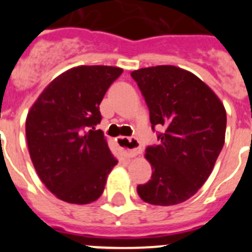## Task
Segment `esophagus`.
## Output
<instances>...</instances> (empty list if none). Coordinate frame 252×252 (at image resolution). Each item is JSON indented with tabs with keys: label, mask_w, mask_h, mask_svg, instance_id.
<instances>
[{
	"label": "esophagus",
	"mask_w": 252,
	"mask_h": 252,
	"mask_svg": "<svg viewBox=\"0 0 252 252\" xmlns=\"http://www.w3.org/2000/svg\"><path fill=\"white\" fill-rule=\"evenodd\" d=\"M117 145L126 153L128 158H135L141 153V146L140 141L135 137H119L117 139Z\"/></svg>",
	"instance_id": "34e87169"
}]
</instances>
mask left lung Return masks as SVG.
Masks as SVG:
<instances>
[{
	"mask_svg": "<svg viewBox=\"0 0 252 252\" xmlns=\"http://www.w3.org/2000/svg\"><path fill=\"white\" fill-rule=\"evenodd\" d=\"M150 112L151 127L162 126L160 145L145 158L153 174L137 186L140 198L154 206H174L198 192L213 170L226 135V110L204 82L174 65L133 70Z\"/></svg>",
	"mask_w": 252,
	"mask_h": 252,
	"instance_id": "obj_1",
	"label": "left lung"
}]
</instances>
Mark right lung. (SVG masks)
Wrapping results in <instances>:
<instances>
[{
    "mask_svg": "<svg viewBox=\"0 0 252 252\" xmlns=\"http://www.w3.org/2000/svg\"><path fill=\"white\" fill-rule=\"evenodd\" d=\"M122 72L108 65L69 69L49 83L29 111L31 161L44 186L66 203L98 199L117 164L94 126L102 120L99 104L107 90Z\"/></svg>",
    "mask_w": 252,
    "mask_h": 252,
    "instance_id": "right-lung-1",
    "label": "right lung"
}]
</instances>
